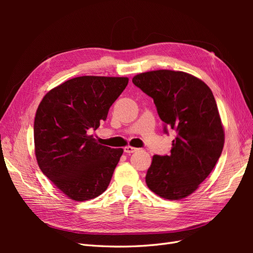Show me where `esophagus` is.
Listing matches in <instances>:
<instances>
[{
    "label": "esophagus",
    "mask_w": 253,
    "mask_h": 253,
    "mask_svg": "<svg viewBox=\"0 0 253 253\" xmlns=\"http://www.w3.org/2000/svg\"><path fill=\"white\" fill-rule=\"evenodd\" d=\"M124 150H125V153H126V154H131V153H134V152L137 151L136 148L131 147V145H127V147H126Z\"/></svg>",
    "instance_id": "esophagus-1"
}]
</instances>
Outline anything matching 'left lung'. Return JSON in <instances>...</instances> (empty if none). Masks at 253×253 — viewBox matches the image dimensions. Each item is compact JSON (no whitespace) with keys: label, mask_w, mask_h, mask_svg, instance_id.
<instances>
[{"label":"left lung","mask_w":253,"mask_h":253,"mask_svg":"<svg viewBox=\"0 0 253 253\" xmlns=\"http://www.w3.org/2000/svg\"><path fill=\"white\" fill-rule=\"evenodd\" d=\"M132 82L153 98L164 132H176L171 154L153 156L145 182L160 197L181 200L208 177L223 151L225 135L215 99L206 83L183 72H147Z\"/></svg>","instance_id":"1"}]
</instances>
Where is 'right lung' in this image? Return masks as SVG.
I'll use <instances>...</instances> for the list:
<instances>
[{"mask_svg": "<svg viewBox=\"0 0 253 253\" xmlns=\"http://www.w3.org/2000/svg\"><path fill=\"white\" fill-rule=\"evenodd\" d=\"M127 82L126 77L73 78L49 90L37 110L34 138L38 165L73 201L91 200L110 185L124 150L99 144L87 133L106 119Z\"/></svg>", "mask_w": 253, "mask_h": 253, "instance_id": "1", "label": "right lung"}]
</instances>
